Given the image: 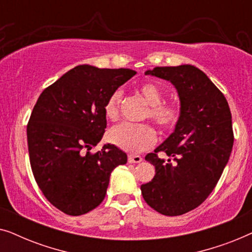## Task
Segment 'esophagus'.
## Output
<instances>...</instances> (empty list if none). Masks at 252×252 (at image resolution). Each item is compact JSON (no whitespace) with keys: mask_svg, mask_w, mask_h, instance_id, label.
<instances>
[{"mask_svg":"<svg viewBox=\"0 0 252 252\" xmlns=\"http://www.w3.org/2000/svg\"><path fill=\"white\" fill-rule=\"evenodd\" d=\"M142 161V157L137 156V155H129L128 156V163H141Z\"/></svg>","mask_w":252,"mask_h":252,"instance_id":"34e87169","label":"esophagus"}]
</instances>
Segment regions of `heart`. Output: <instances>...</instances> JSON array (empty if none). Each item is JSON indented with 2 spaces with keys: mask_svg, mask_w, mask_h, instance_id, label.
<instances>
[{
  "mask_svg": "<svg viewBox=\"0 0 252 252\" xmlns=\"http://www.w3.org/2000/svg\"><path fill=\"white\" fill-rule=\"evenodd\" d=\"M139 93L149 104L147 117H150L161 129H173L181 117V109L177 104H164L163 92L153 82H143L139 86ZM123 93L117 89L109 96L104 105L106 118L116 120L119 116V106ZM110 141L127 153H140L150 148L156 141V132L146 124L123 123L110 130Z\"/></svg>",
  "mask_w": 252,
  "mask_h": 252,
  "instance_id": "b5f03b06",
  "label": "heart"
}]
</instances>
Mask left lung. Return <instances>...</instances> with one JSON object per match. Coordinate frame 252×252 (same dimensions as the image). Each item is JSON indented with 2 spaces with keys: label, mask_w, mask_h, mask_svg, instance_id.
Instances as JSON below:
<instances>
[{
  "label": "left lung",
  "mask_w": 252,
  "mask_h": 252,
  "mask_svg": "<svg viewBox=\"0 0 252 252\" xmlns=\"http://www.w3.org/2000/svg\"><path fill=\"white\" fill-rule=\"evenodd\" d=\"M144 73L174 86L181 117L173 133L146 156L156 174L141 191L157 212L180 216L202 204L221 177L234 142L232 115L222 93L194 65L157 66ZM158 151L168 159L158 158Z\"/></svg>",
  "instance_id": "left-lung-1"
}]
</instances>
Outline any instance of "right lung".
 Returning a JSON list of instances; mask_svg holds the SVG:
<instances>
[{
    "mask_svg": "<svg viewBox=\"0 0 252 252\" xmlns=\"http://www.w3.org/2000/svg\"><path fill=\"white\" fill-rule=\"evenodd\" d=\"M136 72L79 65L44 89L27 125L31 167L41 191L68 216L85 215L105 197L111 172L127 163L115 144L89 150L106 128V99Z\"/></svg>",
    "mask_w": 252,
    "mask_h": 252,
    "instance_id": "obj_1",
    "label": "right lung"
}]
</instances>
